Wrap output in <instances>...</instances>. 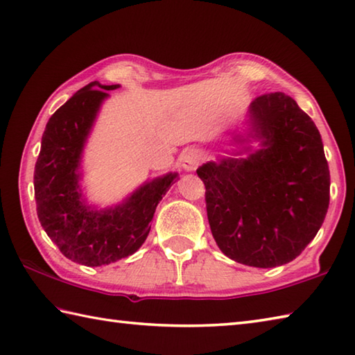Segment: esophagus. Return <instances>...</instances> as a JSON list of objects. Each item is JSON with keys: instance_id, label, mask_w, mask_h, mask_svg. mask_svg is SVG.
<instances>
[{"instance_id": "1", "label": "esophagus", "mask_w": 355, "mask_h": 355, "mask_svg": "<svg viewBox=\"0 0 355 355\" xmlns=\"http://www.w3.org/2000/svg\"><path fill=\"white\" fill-rule=\"evenodd\" d=\"M202 161L200 151L196 148H187L182 155H180V162L187 171H193L199 167Z\"/></svg>"}]
</instances>
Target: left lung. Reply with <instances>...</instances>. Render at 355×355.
<instances>
[{"instance_id":"1","label":"left lung","mask_w":355,"mask_h":355,"mask_svg":"<svg viewBox=\"0 0 355 355\" xmlns=\"http://www.w3.org/2000/svg\"><path fill=\"white\" fill-rule=\"evenodd\" d=\"M247 157H222L196 170L205 184L209 228L227 257L272 268L291 262L315 237L329 205V168L319 130L285 93L252 101ZM242 151H239L241 155Z\"/></svg>"}]
</instances>
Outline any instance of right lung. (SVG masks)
<instances>
[{"label": "right lung", "instance_id": "1", "mask_svg": "<svg viewBox=\"0 0 355 355\" xmlns=\"http://www.w3.org/2000/svg\"><path fill=\"white\" fill-rule=\"evenodd\" d=\"M119 84L83 87L49 119L35 165L36 213L47 236L71 262L103 266L132 256L150 233L156 207L178 173L142 184L110 208L87 204L79 179L84 146L107 90Z\"/></svg>", "mask_w": 355, "mask_h": 355}]
</instances>
